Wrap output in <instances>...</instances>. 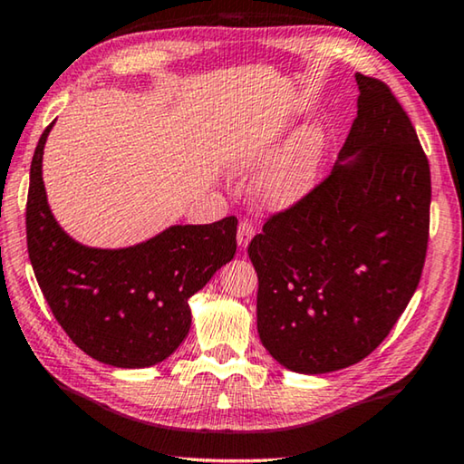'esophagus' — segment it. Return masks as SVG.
<instances>
[{
	"instance_id": "esophagus-1",
	"label": "esophagus",
	"mask_w": 464,
	"mask_h": 464,
	"mask_svg": "<svg viewBox=\"0 0 464 464\" xmlns=\"http://www.w3.org/2000/svg\"><path fill=\"white\" fill-rule=\"evenodd\" d=\"M255 237V226L248 219H240L238 224V232H237V240L240 248H246V245L251 243V238Z\"/></svg>"
}]
</instances>
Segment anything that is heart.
Returning <instances> with one entry per match:
<instances>
[{
	"label": "heart",
	"mask_w": 464,
	"mask_h": 464,
	"mask_svg": "<svg viewBox=\"0 0 464 464\" xmlns=\"http://www.w3.org/2000/svg\"><path fill=\"white\" fill-rule=\"evenodd\" d=\"M318 150V136L314 131L301 133L264 173L259 182L261 198L274 207H285L304 197L312 186ZM270 157V144L257 136H240L230 149V165L245 173L261 169Z\"/></svg>",
	"instance_id": "b5f03b06"
}]
</instances>
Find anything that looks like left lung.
Here are the masks:
<instances>
[{"mask_svg": "<svg viewBox=\"0 0 464 464\" xmlns=\"http://www.w3.org/2000/svg\"><path fill=\"white\" fill-rule=\"evenodd\" d=\"M355 117L333 171L266 219L248 243L257 331L274 360L322 374L364 360L419 286L431 171L414 127L381 79L355 72Z\"/></svg>", "mask_w": 464, "mask_h": 464, "instance_id": "1", "label": "left lung"}]
</instances>
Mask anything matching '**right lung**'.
<instances>
[{
	"mask_svg": "<svg viewBox=\"0 0 464 464\" xmlns=\"http://www.w3.org/2000/svg\"><path fill=\"white\" fill-rule=\"evenodd\" d=\"M50 123L31 160L26 248L53 318L90 358L146 368L176 352L190 331L188 299L237 253L238 219L171 226L130 248H90L53 219L42 178Z\"/></svg>",
	"mask_w": 464,
	"mask_h": 464,
	"instance_id": "right-lung-1",
	"label": "right lung"
}]
</instances>
